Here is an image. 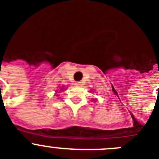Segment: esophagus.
<instances>
[{"mask_svg": "<svg viewBox=\"0 0 159 159\" xmlns=\"http://www.w3.org/2000/svg\"><path fill=\"white\" fill-rule=\"evenodd\" d=\"M81 85H82V84H81V81H77V82L75 83V85H77V86H81Z\"/></svg>", "mask_w": 159, "mask_h": 159, "instance_id": "1", "label": "esophagus"}]
</instances>
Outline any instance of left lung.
I'll return each mask as SVG.
<instances>
[{"label":"left lung","instance_id":"8db88e82","mask_svg":"<svg viewBox=\"0 0 159 159\" xmlns=\"http://www.w3.org/2000/svg\"><path fill=\"white\" fill-rule=\"evenodd\" d=\"M93 101H96V99H93Z\"/></svg>","mask_w":159,"mask_h":159}]
</instances>
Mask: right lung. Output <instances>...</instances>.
Returning a JSON list of instances; mask_svg holds the SVG:
<instances>
[{
	"instance_id": "1",
	"label": "right lung",
	"mask_w": 159,
	"mask_h": 159,
	"mask_svg": "<svg viewBox=\"0 0 159 159\" xmlns=\"http://www.w3.org/2000/svg\"><path fill=\"white\" fill-rule=\"evenodd\" d=\"M62 90H63V87H61V88H60V91H62ZM60 91L58 93H60ZM56 93H58V92H56ZM57 96H58V95H57Z\"/></svg>"
}]
</instances>
